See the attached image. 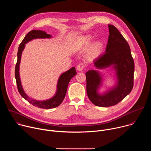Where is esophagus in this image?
<instances>
[{"label":"esophagus","mask_w":151,"mask_h":151,"mask_svg":"<svg viewBox=\"0 0 151 151\" xmlns=\"http://www.w3.org/2000/svg\"><path fill=\"white\" fill-rule=\"evenodd\" d=\"M85 68V65L83 63H80L79 64H78V66H77V70H78L79 72H81Z\"/></svg>","instance_id":"34e87169"}]
</instances>
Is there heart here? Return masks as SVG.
Segmentation results:
<instances>
[{
	"label": "heart",
	"instance_id": "1",
	"mask_svg": "<svg viewBox=\"0 0 151 151\" xmlns=\"http://www.w3.org/2000/svg\"><path fill=\"white\" fill-rule=\"evenodd\" d=\"M92 37L89 35L81 36L77 40L74 49L76 51L83 52L87 50L92 42ZM103 50V44L101 42L97 41L90 46L86 54L85 58L88 61H93L97 58Z\"/></svg>",
	"mask_w": 151,
	"mask_h": 151
}]
</instances>
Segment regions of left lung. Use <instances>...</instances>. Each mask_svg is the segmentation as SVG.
<instances>
[{"mask_svg":"<svg viewBox=\"0 0 151 151\" xmlns=\"http://www.w3.org/2000/svg\"><path fill=\"white\" fill-rule=\"evenodd\" d=\"M109 35L104 54L94 60L97 69L111 68L115 71L116 82L103 93H100L103 79L98 70H90L86 75L87 93L96 106L109 107L116 104L130 93L133 87L134 63L130 46L118 30L109 24Z\"/></svg>","mask_w":151,"mask_h":151,"instance_id":"1","label":"left lung"}]
</instances>
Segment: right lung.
Listing matches in <instances>:
<instances>
[{
    "instance_id": "1",
    "label": "right lung",
    "mask_w": 151,
    "mask_h": 151,
    "mask_svg": "<svg viewBox=\"0 0 151 151\" xmlns=\"http://www.w3.org/2000/svg\"><path fill=\"white\" fill-rule=\"evenodd\" d=\"M52 36L47 34L45 32L42 30H32L29 32L24 38L23 39V41L21 42L20 44L17 53V62L15 66V76L17 82V85L18 90L24 99H26L27 101H29L32 105L39 107L42 109H49L54 108L58 106L63 101L64 97H65L67 89L68 87V84L70 81V79L76 75V72L75 68L74 67L70 68L68 71L63 73L59 77L57 84V91L55 95L51 97V99L45 100H36L30 98L26 93L24 92L22 84L21 82V79L19 77V65H20V61L21 58V54L25 48V45L28 43L29 42L35 39H50L51 38Z\"/></svg>"
}]
</instances>
